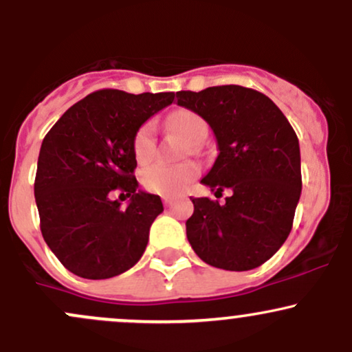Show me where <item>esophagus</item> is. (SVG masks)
Listing matches in <instances>:
<instances>
[{"label": "esophagus", "mask_w": 352, "mask_h": 352, "mask_svg": "<svg viewBox=\"0 0 352 352\" xmlns=\"http://www.w3.org/2000/svg\"><path fill=\"white\" fill-rule=\"evenodd\" d=\"M164 205H165V207H172V205H173V199H170V197H165V199H164Z\"/></svg>", "instance_id": "obj_1"}]
</instances>
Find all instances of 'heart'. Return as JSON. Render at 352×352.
Here are the masks:
<instances>
[{
	"instance_id": "obj_1",
	"label": "heart",
	"mask_w": 352,
	"mask_h": 352,
	"mask_svg": "<svg viewBox=\"0 0 352 352\" xmlns=\"http://www.w3.org/2000/svg\"><path fill=\"white\" fill-rule=\"evenodd\" d=\"M168 125L188 144L200 142L208 132L207 122L188 109H180V111L173 112L168 117ZM132 151H134V157L139 164H147L153 159L155 155V124L152 120L137 129L134 140H132ZM197 175H199V167L192 162L179 165L155 164L145 168L140 180H142L144 187L155 195L175 197L180 195L197 179Z\"/></svg>"
}]
</instances>
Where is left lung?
I'll return each mask as SVG.
<instances>
[{
  "mask_svg": "<svg viewBox=\"0 0 352 352\" xmlns=\"http://www.w3.org/2000/svg\"><path fill=\"white\" fill-rule=\"evenodd\" d=\"M177 104L212 127L218 157L200 182L232 195L220 205L192 199L187 238L200 260L248 272L273 256L293 227L301 195L300 142L272 99L241 86L177 92Z\"/></svg>",
  "mask_w": 352,
  "mask_h": 352,
  "instance_id": "obj_1",
  "label": "left lung"
}]
</instances>
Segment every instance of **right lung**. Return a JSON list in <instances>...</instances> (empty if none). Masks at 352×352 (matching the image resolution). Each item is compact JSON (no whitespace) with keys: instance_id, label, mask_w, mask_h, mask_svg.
I'll list each match as a JSON object with an SVG mask.
<instances>
[{"instance_id":"right-lung-1","label":"right lung","mask_w":352,"mask_h":352,"mask_svg":"<svg viewBox=\"0 0 352 352\" xmlns=\"http://www.w3.org/2000/svg\"><path fill=\"white\" fill-rule=\"evenodd\" d=\"M173 98L102 89L67 109L44 137L34 180L41 233L71 273L106 280L144 254L164 205L159 195L139 190L132 140ZM114 189L131 197L125 209L110 200Z\"/></svg>"}]
</instances>
